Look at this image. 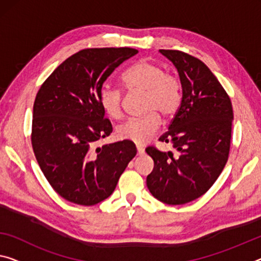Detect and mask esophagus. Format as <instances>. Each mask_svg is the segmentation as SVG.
Returning <instances> with one entry per match:
<instances>
[{"mask_svg":"<svg viewBox=\"0 0 261 261\" xmlns=\"http://www.w3.org/2000/svg\"><path fill=\"white\" fill-rule=\"evenodd\" d=\"M136 149H138V155H143L144 154V149L142 147L138 146V147H136Z\"/></svg>","mask_w":261,"mask_h":261,"instance_id":"1","label":"esophagus"}]
</instances>
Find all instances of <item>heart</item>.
<instances>
[{
	"label": "heart",
	"instance_id": "heart-1",
	"mask_svg": "<svg viewBox=\"0 0 261 261\" xmlns=\"http://www.w3.org/2000/svg\"><path fill=\"white\" fill-rule=\"evenodd\" d=\"M122 84L130 92H141L146 94L144 110L147 115L139 119H128L118 126L115 134L119 140H125L136 144L147 143L158 132L163 118H171L181 105L182 90L179 80L167 73L162 66L154 62L142 59L134 63L123 72ZM102 111L112 119H120L121 110V92L112 86H103L99 94Z\"/></svg>",
	"mask_w": 261,
	"mask_h": 261
}]
</instances>
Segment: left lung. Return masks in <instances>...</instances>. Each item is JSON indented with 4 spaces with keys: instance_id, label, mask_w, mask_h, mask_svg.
<instances>
[{
    "instance_id": "obj_1",
    "label": "left lung",
    "mask_w": 261,
    "mask_h": 261,
    "mask_svg": "<svg viewBox=\"0 0 261 261\" xmlns=\"http://www.w3.org/2000/svg\"><path fill=\"white\" fill-rule=\"evenodd\" d=\"M177 69L182 101L160 141L178 151L148 147L154 169L147 176L150 194L170 205L189 203L210 189L227 162L233 120L231 100L203 62L177 50H160Z\"/></svg>"
}]
</instances>
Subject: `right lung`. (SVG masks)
<instances>
[{"label": "right lung", "instance_id": "1", "mask_svg": "<svg viewBox=\"0 0 261 261\" xmlns=\"http://www.w3.org/2000/svg\"><path fill=\"white\" fill-rule=\"evenodd\" d=\"M136 54L130 47L79 51L52 72L36 95V160L55 191L71 203L90 206L110 197L136 155L135 144L125 140L97 147L112 133L100 91L112 72Z\"/></svg>", "mask_w": 261, "mask_h": 261}]
</instances>
